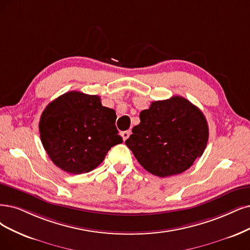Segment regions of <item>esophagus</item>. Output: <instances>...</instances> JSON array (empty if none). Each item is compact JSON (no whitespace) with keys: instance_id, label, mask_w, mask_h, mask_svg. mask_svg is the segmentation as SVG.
Returning a JSON list of instances; mask_svg holds the SVG:
<instances>
[{"instance_id":"obj_1","label":"esophagus","mask_w":250,"mask_h":250,"mask_svg":"<svg viewBox=\"0 0 250 250\" xmlns=\"http://www.w3.org/2000/svg\"><path fill=\"white\" fill-rule=\"evenodd\" d=\"M130 134H131V131H125V132L122 133V137H123L124 141H125L127 139L128 136H130Z\"/></svg>"}]
</instances>
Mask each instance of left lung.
Returning <instances> with one entry per match:
<instances>
[{
  "mask_svg": "<svg viewBox=\"0 0 250 250\" xmlns=\"http://www.w3.org/2000/svg\"><path fill=\"white\" fill-rule=\"evenodd\" d=\"M132 133L125 145L146 171L163 178L190 168L209 137L204 114L180 96L152 102Z\"/></svg>",
  "mask_w": 250,
  "mask_h": 250,
  "instance_id": "left-lung-1",
  "label": "left lung"
}]
</instances>
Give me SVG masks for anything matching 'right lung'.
<instances>
[{
	"label": "right lung",
	"instance_id": "obj_1",
	"mask_svg": "<svg viewBox=\"0 0 250 250\" xmlns=\"http://www.w3.org/2000/svg\"><path fill=\"white\" fill-rule=\"evenodd\" d=\"M113 109L102 106L98 96L69 91L43 111L39 132L44 149L59 168L70 174L87 173L107 152L123 143Z\"/></svg>",
	"mask_w": 250,
	"mask_h": 250
}]
</instances>
